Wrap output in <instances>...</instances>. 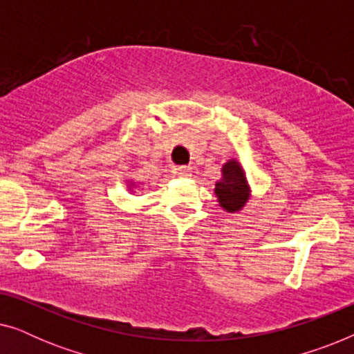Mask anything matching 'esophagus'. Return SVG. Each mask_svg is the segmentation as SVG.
Returning a JSON list of instances; mask_svg holds the SVG:
<instances>
[{"instance_id":"esophagus-1","label":"esophagus","mask_w":354,"mask_h":354,"mask_svg":"<svg viewBox=\"0 0 354 354\" xmlns=\"http://www.w3.org/2000/svg\"><path fill=\"white\" fill-rule=\"evenodd\" d=\"M192 167L190 166H178L176 169V174L178 177H192Z\"/></svg>"}]
</instances>
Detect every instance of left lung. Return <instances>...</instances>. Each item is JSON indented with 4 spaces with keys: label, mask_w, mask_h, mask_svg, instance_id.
<instances>
[{
    "label": "left lung",
    "mask_w": 354,
    "mask_h": 354,
    "mask_svg": "<svg viewBox=\"0 0 354 354\" xmlns=\"http://www.w3.org/2000/svg\"><path fill=\"white\" fill-rule=\"evenodd\" d=\"M214 193L219 206L227 212H239L248 203L251 190L245 171L236 159H229L222 166V178L216 182Z\"/></svg>",
    "instance_id": "1"
}]
</instances>
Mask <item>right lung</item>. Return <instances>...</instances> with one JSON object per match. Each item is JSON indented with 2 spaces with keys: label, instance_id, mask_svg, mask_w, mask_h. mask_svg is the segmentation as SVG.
<instances>
[{
  "label": "right lung",
  "instance_id": "1",
  "mask_svg": "<svg viewBox=\"0 0 354 354\" xmlns=\"http://www.w3.org/2000/svg\"><path fill=\"white\" fill-rule=\"evenodd\" d=\"M129 183H130V185H129L130 190H132V188H135V182H129Z\"/></svg>",
  "mask_w": 354,
  "mask_h": 354
}]
</instances>
